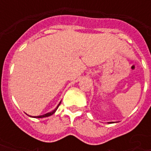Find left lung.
Here are the masks:
<instances>
[{
  "mask_svg": "<svg viewBox=\"0 0 151 151\" xmlns=\"http://www.w3.org/2000/svg\"><path fill=\"white\" fill-rule=\"evenodd\" d=\"M108 123H111V122H108Z\"/></svg>",
  "mask_w": 151,
  "mask_h": 151,
  "instance_id": "1",
  "label": "left lung"
}]
</instances>
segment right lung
Listing matches in <instances>:
<instances>
[{"mask_svg": "<svg viewBox=\"0 0 151 151\" xmlns=\"http://www.w3.org/2000/svg\"><path fill=\"white\" fill-rule=\"evenodd\" d=\"M60 103L61 102H60V104L58 105H57V107H56L54 110H53L52 111H50V112H47V113L44 114V115H42V116H31V117H34V118H43V117H47V116H52V114L55 113V111L57 110V108H58V107H59V105L60 104Z\"/></svg>", "mask_w": 151, "mask_h": 151, "instance_id": "obj_1", "label": "right lung"}]
</instances>
